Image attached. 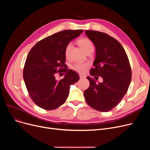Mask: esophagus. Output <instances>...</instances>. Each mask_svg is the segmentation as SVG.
Instances as JSON below:
<instances>
[{"label":"esophagus","mask_w":150,"mask_h":150,"mask_svg":"<svg viewBox=\"0 0 150 150\" xmlns=\"http://www.w3.org/2000/svg\"><path fill=\"white\" fill-rule=\"evenodd\" d=\"M79 76H80V78H86V76L84 75H83V74H79Z\"/></svg>","instance_id":"34e87169"}]
</instances>
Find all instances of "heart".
Returning a JSON list of instances; mask_svg holds the SVG:
<instances>
[{"label":"heart","instance_id":"heart-1","mask_svg":"<svg viewBox=\"0 0 150 150\" xmlns=\"http://www.w3.org/2000/svg\"><path fill=\"white\" fill-rule=\"evenodd\" d=\"M78 44L80 46L81 48L83 50L84 52L86 53L88 52L89 51H92L94 49V47L93 45L92 42L91 41V39H89L88 38H83L78 40ZM72 47V43H68L67 45L66 46L65 48V56L66 58L69 57L70 50ZM88 67V64H86V63H81V62H78L76 63L74 65L72 66V68L74 69L75 71L79 73H84L86 72V69H87Z\"/></svg>","mask_w":150,"mask_h":150}]
</instances>
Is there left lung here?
Here are the masks:
<instances>
[{
  "label": "left lung",
  "mask_w": 150,
  "mask_h": 150,
  "mask_svg": "<svg viewBox=\"0 0 150 150\" xmlns=\"http://www.w3.org/2000/svg\"><path fill=\"white\" fill-rule=\"evenodd\" d=\"M85 33L96 49L94 68L90 74L95 78L101 76L103 81L97 83L88 76L90 85L84 96L94 109L108 112L119 104L127 92L132 76L129 61L123 46L115 38L97 31L86 30Z\"/></svg>",
  "instance_id": "1"
}]
</instances>
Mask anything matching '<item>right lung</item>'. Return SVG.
I'll list each match as a JSON object with an SVG mask.
<instances>
[{
    "mask_svg": "<svg viewBox=\"0 0 150 150\" xmlns=\"http://www.w3.org/2000/svg\"><path fill=\"white\" fill-rule=\"evenodd\" d=\"M83 30H63L37 42L29 52L23 71L27 91L34 103L45 110H53L66 101L70 86L79 80L75 71L66 69L65 48ZM66 72L58 81L57 74Z\"/></svg>",
    "mask_w": 150,
    "mask_h": 150,
    "instance_id": "1",
    "label": "right lung"
}]
</instances>
